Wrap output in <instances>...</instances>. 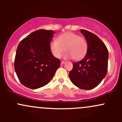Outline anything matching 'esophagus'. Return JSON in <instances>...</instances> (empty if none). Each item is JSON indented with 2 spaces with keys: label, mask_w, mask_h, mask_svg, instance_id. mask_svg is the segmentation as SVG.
<instances>
[{
  "label": "esophagus",
  "mask_w": 122,
  "mask_h": 122,
  "mask_svg": "<svg viewBox=\"0 0 122 122\" xmlns=\"http://www.w3.org/2000/svg\"><path fill=\"white\" fill-rule=\"evenodd\" d=\"M66 63V62H65V61H62L61 62V66H62V65H63V64H64Z\"/></svg>",
  "instance_id": "1"
}]
</instances>
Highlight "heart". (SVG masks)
I'll list each match as a JSON object with an SVG mask.
<instances>
[{
    "instance_id": "heart-1",
    "label": "heart",
    "mask_w": 122,
    "mask_h": 122,
    "mask_svg": "<svg viewBox=\"0 0 122 122\" xmlns=\"http://www.w3.org/2000/svg\"><path fill=\"white\" fill-rule=\"evenodd\" d=\"M50 47L54 56L57 58L61 57L66 50L65 58L80 60L86 55L88 45L85 38L74 33L66 32L60 35L56 41L51 42Z\"/></svg>"
}]
</instances>
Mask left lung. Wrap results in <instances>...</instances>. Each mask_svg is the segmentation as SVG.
Wrapping results in <instances>:
<instances>
[{
    "label": "left lung",
    "mask_w": 122,
    "mask_h": 122,
    "mask_svg": "<svg viewBox=\"0 0 122 122\" xmlns=\"http://www.w3.org/2000/svg\"><path fill=\"white\" fill-rule=\"evenodd\" d=\"M81 33L87 41V54L81 61L72 64L69 77L72 84L79 88L90 90L97 87L106 76L109 52L95 34L85 29H81Z\"/></svg>",
    "instance_id": "left-lung-1"
}]
</instances>
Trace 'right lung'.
<instances>
[{
	"instance_id": "add662e5",
	"label": "right lung",
	"mask_w": 122,
	"mask_h": 122,
	"mask_svg": "<svg viewBox=\"0 0 122 122\" xmlns=\"http://www.w3.org/2000/svg\"><path fill=\"white\" fill-rule=\"evenodd\" d=\"M55 32L39 29L25 38L18 45L14 67L23 86L36 89L51 80L61 61L51 52L50 44Z\"/></svg>"
}]
</instances>
